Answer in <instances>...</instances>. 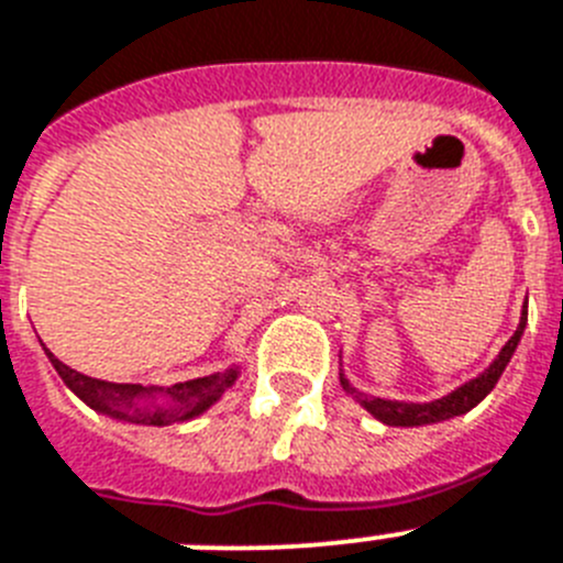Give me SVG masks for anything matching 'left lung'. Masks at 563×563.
Segmentation results:
<instances>
[{"label":"left lung","instance_id":"left-lung-1","mask_svg":"<svg viewBox=\"0 0 563 563\" xmlns=\"http://www.w3.org/2000/svg\"><path fill=\"white\" fill-rule=\"evenodd\" d=\"M525 323H528V312H522V321H519L517 332H514V338L503 345L499 357L494 360V363L488 365V368L483 371L477 379L461 385V388L452 390L450 396H443V399L424 401V405L376 399V396H368V394H363V390L352 388L343 374H340V385H343L345 394H352L354 399H357L360 405H363L365 410L374 416V419H379L383 424H388V427H421V424H435V421H446V419H452V416H463V412H468L474 405H481V401L492 394V388L497 385L499 376H503L505 365L510 363V357H514V352H517L519 338H522V332H525Z\"/></svg>","mask_w":563,"mask_h":563}]
</instances>
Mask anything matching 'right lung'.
<instances>
[{
  "instance_id": "add662e5",
  "label": "right lung",
  "mask_w": 563,
  "mask_h": 563,
  "mask_svg": "<svg viewBox=\"0 0 563 563\" xmlns=\"http://www.w3.org/2000/svg\"><path fill=\"white\" fill-rule=\"evenodd\" d=\"M46 357L55 365V371H58L71 394L80 396L97 412H106V416H113V419L120 421H131V424L169 427L178 424V421L195 419L206 407L214 405L225 394V388H231L236 379L234 368L225 371V374L203 376V379H189V383H178L164 390V401H158L156 388L106 383V379L77 374L75 368L60 363L53 352H46Z\"/></svg>"
}]
</instances>
